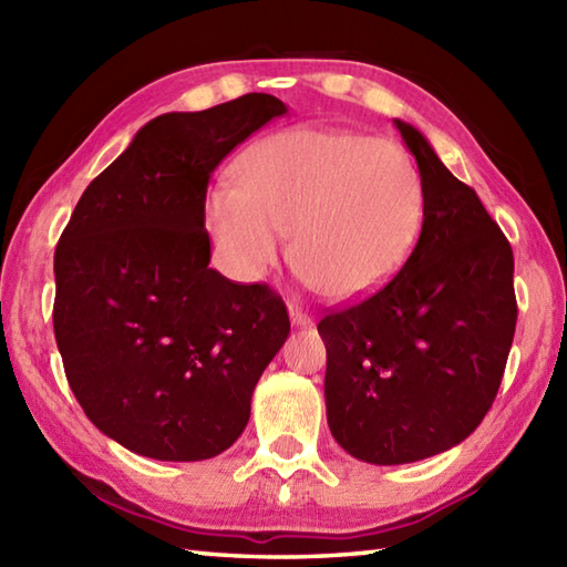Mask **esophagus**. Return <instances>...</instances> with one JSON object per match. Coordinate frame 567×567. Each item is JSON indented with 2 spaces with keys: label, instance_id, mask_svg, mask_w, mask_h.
<instances>
[{
  "label": "esophagus",
  "instance_id": "obj_1",
  "mask_svg": "<svg viewBox=\"0 0 567 567\" xmlns=\"http://www.w3.org/2000/svg\"><path fill=\"white\" fill-rule=\"evenodd\" d=\"M287 309H290V319H292V323H295V327H309V323H311V315H309V311H305L302 307H299V305H287Z\"/></svg>",
  "mask_w": 567,
  "mask_h": 567
}]
</instances>
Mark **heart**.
Here are the masks:
<instances>
[{
	"instance_id": "heart-1",
	"label": "heart",
	"mask_w": 567,
	"mask_h": 567,
	"mask_svg": "<svg viewBox=\"0 0 567 567\" xmlns=\"http://www.w3.org/2000/svg\"><path fill=\"white\" fill-rule=\"evenodd\" d=\"M236 183L207 197V228L238 280H258L285 252L333 302H360L390 285L419 244L426 187L400 143L302 126L256 143Z\"/></svg>"
}]
</instances>
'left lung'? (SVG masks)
<instances>
[{"label":"left lung","instance_id":"obj_1","mask_svg":"<svg viewBox=\"0 0 567 567\" xmlns=\"http://www.w3.org/2000/svg\"><path fill=\"white\" fill-rule=\"evenodd\" d=\"M394 126L426 187L419 244L390 285L317 327L329 429L343 451L375 465L424 461L465 441L495 402L516 329L507 236L412 124Z\"/></svg>","mask_w":567,"mask_h":567}]
</instances>
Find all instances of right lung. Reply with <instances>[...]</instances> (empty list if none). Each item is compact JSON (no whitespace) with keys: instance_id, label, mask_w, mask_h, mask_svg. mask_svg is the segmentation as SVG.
<instances>
[{"instance_id":"right-lung-1","label":"right lung","mask_w":567,"mask_h":567,"mask_svg":"<svg viewBox=\"0 0 567 567\" xmlns=\"http://www.w3.org/2000/svg\"><path fill=\"white\" fill-rule=\"evenodd\" d=\"M287 106L250 92L155 116L92 179L55 248L53 329L84 414L155 461H207L244 433L290 317L268 285L209 268V177Z\"/></svg>"}]
</instances>
